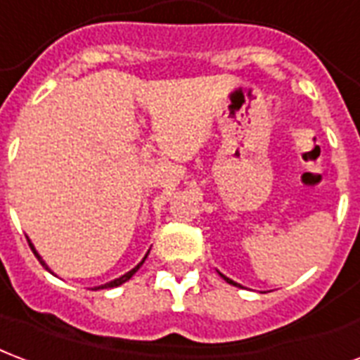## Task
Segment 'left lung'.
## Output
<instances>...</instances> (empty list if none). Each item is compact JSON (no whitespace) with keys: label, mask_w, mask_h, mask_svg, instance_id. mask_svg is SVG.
I'll return each instance as SVG.
<instances>
[{"label":"left lung","mask_w":360,"mask_h":360,"mask_svg":"<svg viewBox=\"0 0 360 360\" xmlns=\"http://www.w3.org/2000/svg\"><path fill=\"white\" fill-rule=\"evenodd\" d=\"M221 276H223V278H225V281H227L229 284H233V286H238V284H236V282H233V281H231V278H227V276H225V275H221Z\"/></svg>","instance_id":"obj_1"}]
</instances>
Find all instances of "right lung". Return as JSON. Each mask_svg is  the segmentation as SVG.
Listing matches in <instances>:
<instances>
[{
    "label": "right lung",
    "mask_w": 360,
    "mask_h": 360,
    "mask_svg": "<svg viewBox=\"0 0 360 360\" xmlns=\"http://www.w3.org/2000/svg\"><path fill=\"white\" fill-rule=\"evenodd\" d=\"M28 244H30V248H32V252H34V255H36V257H38V262L41 263V265H44V267L47 269V271H49V273H51V269L47 267V263H45L44 259H41V255H39L38 252H36V248H34V244H32V242H28ZM146 255H148V254H146ZM146 255H145V257H143V262H141L139 265H137V267H133L131 271H129V273H126V275H122V276H120V278H116V281L106 282V284H103V286H97V288H95V290H103V288H116V286H120V284H124V282L129 281V278H131V276L135 275V273H137V269H139L141 265H143V263H145Z\"/></svg>",
    "instance_id": "obj_1"
}]
</instances>
